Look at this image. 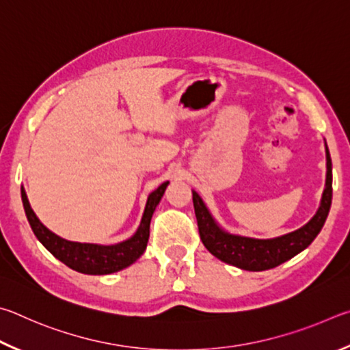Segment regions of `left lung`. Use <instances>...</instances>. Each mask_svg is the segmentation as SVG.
I'll return each mask as SVG.
<instances>
[{
  "mask_svg": "<svg viewBox=\"0 0 350 350\" xmlns=\"http://www.w3.org/2000/svg\"><path fill=\"white\" fill-rule=\"evenodd\" d=\"M327 175L326 187H324L320 209L310 221L301 229L293 230L291 234L272 238V240H255V238L230 235L221 230L213 221L212 215L204 206L203 200L197 192H192L195 215H197L200 238L206 249L228 265L244 269V271H267L277 267L281 262L291 260L292 256L301 252L320 234L326 221L327 213L332 203V161H330L329 149L326 146Z\"/></svg>",
  "mask_w": 350,
  "mask_h": 350,
  "instance_id": "obj_1",
  "label": "left lung"
}]
</instances>
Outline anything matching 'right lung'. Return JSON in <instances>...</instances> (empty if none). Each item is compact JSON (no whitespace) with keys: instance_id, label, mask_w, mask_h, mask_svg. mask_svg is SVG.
I'll use <instances>...</instances> for the list:
<instances>
[{"instance_id":"add662e5","label":"right lung","mask_w":350,"mask_h":350,"mask_svg":"<svg viewBox=\"0 0 350 350\" xmlns=\"http://www.w3.org/2000/svg\"><path fill=\"white\" fill-rule=\"evenodd\" d=\"M167 185L169 181L163 183L155 192L149 195L137 234L126 241L113 244V246H98V244L73 243L63 240V238H59L53 232L49 230L36 218L35 212L29 204L27 195L24 192V189H21V198L24 211H26V217L33 234L55 258L63 261L66 266H69L77 272L88 275H107L131 266L133 261H137L143 255L147 246V240H149V228L153 211H155L159 200L164 195Z\"/></svg>"}]
</instances>
